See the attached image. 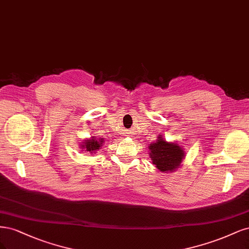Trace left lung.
<instances>
[{
	"label": "left lung",
	"instance_id": "1",
	"mask_svg": "<svg viewBox=\"0 0 249 249\" xmlns=\"http://www.w3.org/2000/svg\"><path fill=\"white\" fill-rule=\"evenodd\" d=\"M150 157L160 172H174L180 167L185 153L177 142H168L161 136H158L155 142L150 143Z\"/></svg>",
	"mask_w": 249,
	"mask_h": 249
}]
</instances>
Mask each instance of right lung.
I'll list each match as a JSON object with an SVG mask.
<instances>
[{"label":"right lung","mask_w":249,"mask_h":249,"mask_svg":"<svg viewBox=\"0 0 249 249\" xmlns=\"http://www.w3.org/2000/svg\"><path fill=\"white\" fill-rule=\"evenodd\" d=\"M102 143H103V139L96 140L95 136H93V138H91L90 140H85V142H83V143L81 145V149H85V151L93 154L96 151L100 149Z\"/></svg>","instance_id":"right-lung-1"}]
</instances>
